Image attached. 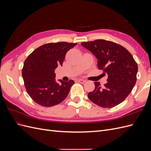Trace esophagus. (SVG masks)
<instances>
[{"mask_svg": "<svg viewBox=\"0 0 151 151\" xmlns=\"http://www.w3.org/2000/svg\"><path fill=\"white\" fill-rule=\"evenodd\" d=\"M77 81L79 82V83H82V84H84L85 82H86V81L85 80H84V79H77Z\"/></svg>", "mask_w": 151, "mask_h": 151, "instance_id": "esophagus-1", "label": "esophagus"}]
</instances>
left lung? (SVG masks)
<instances>
[{"label":"left lung","mask_w":151,"mask_h":151,"mask_svg":"<svg viewBox=\"0 0 151 151\" xmlns=\"http://www.w3.org/2000/svg\"><path fill=\"white\" fill-rule=\"evenodd\" d=\"M98 59V67L108 74L106 84L94 82L89 92L91 101L103 108H112L122 103L131 93L137 81L138 66L131 53L121 45L110 41L96 40L81 43Z\"/></svg>","instance_id":"obj_1"}]
</instances>
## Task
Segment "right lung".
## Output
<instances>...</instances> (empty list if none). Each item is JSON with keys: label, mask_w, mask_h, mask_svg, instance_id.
Wrapping results in <instances>:
<instances>
[{"label": "right lung", "mask_w": 151, "mask_h": 151, "mask_svg": "<svg viewBox=\"0 0 151 151\" xmlns=\"http://www.w3.org/2000/svg\"><path fill=\"white\" fill-rule=\"evenodd\" d=\"M77 43H50L35 50L27 58L22 76L27 93L37 104L50 107L62 102L69 93L74 81L55 80V70L61 65L67 52Z\"/></svg>", "instance_id": "obj_1"}]
</instances>
